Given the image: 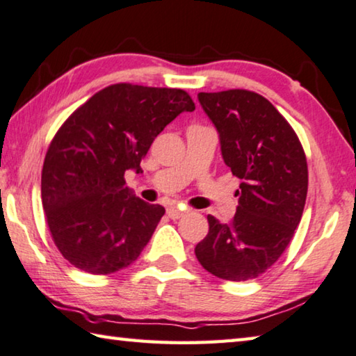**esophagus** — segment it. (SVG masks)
Instances as JSON below:
<instances>
[{"instance_id": "1", "label": "esophagus", "mask_w": 356, "mask_h": 356, "mask_svg": "<svg viewBox=\"0 0 356 356\" xmlns=\"http://www.w3.org/2000/svg\"><path fill=\"white\" fill-rule=\"evenodd\" d=\"M186 211H183V210H179L177 205H172V207H168L167 209V215L172 218V220H178V218H181L183 215H184Z\"/></svg>"}]
</instances>
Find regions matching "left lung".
Returning a JSON list of instances; mask_svg holds the SVG:
<instances>
[{
    "label": "left lung",
    "instance_id": "obj_1",
    "mask_svg": "<svg viewBox=\"0 0 356 356\" xmlns=\"http://www.w3.org/2000/svg\"><path fill=\"white\" fill-rule=\"evenodd\" d=\"M199 102L220 132L224 162L242 183L235 216L227 224L209 216L195 256L218 278L251 280L275 264L299 226L307 159L289 122L256 92H200Z\"/></svg>",
    "mask_w": 356,
    "mask_h": 356
}]
</instances>
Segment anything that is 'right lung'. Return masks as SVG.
<instances>
[{"label":"right lung","instance_id":"add662e5","mask_svg":"<svg viewBox=\"0 0 356 356\" xmlns=\"http://www.w3.org/2000/svg\"><path fill=\"white\" fill-rule=\"evenodd\" d=\"M194 109L183 89L119 83L62 124L42 163L41 199L54 243L70 264L108 275L138 258L165 209L132 195L125 170L141 172L156 136Z\"/></svg>","mask_w":356,"mask_h":356}]
</instances>
